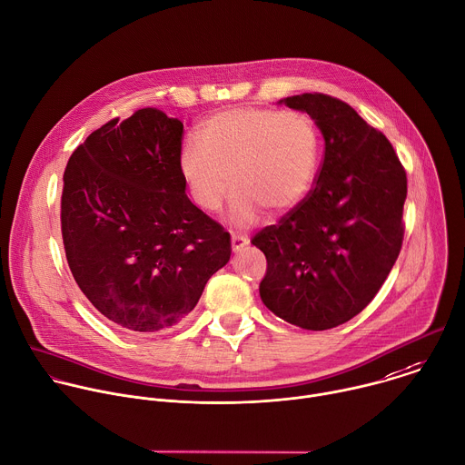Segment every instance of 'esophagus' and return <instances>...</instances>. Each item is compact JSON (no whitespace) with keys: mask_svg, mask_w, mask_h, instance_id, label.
I'll return each instance as SVG.
<instances>
[{"mask_svg":"<svg viewBox=\"0 0 465 465\" xmlns=\"http://www.w3.org/2000/svg\"><path fill=\"white\" fill-rule=\"evenodd\" d=\"M250 241H248V237H244V235H237V233H232V250L237 253V252H241L246 244H248Z\"/></svg>","mask_w":465,"mask_h":465,"instance_id":"34e87169","label":"esophagus"}]
</instances>
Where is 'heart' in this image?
<instances>
[{"label":"heart","instance_id":"b5f03b06","mask_svg":"<svg viewBox=\"0 0 465 465\" xmlns=\"http://www.w3.org/2000/svg\"><path fill=\"white\" fill-rule=\"evenodd\" d=\"M201 142L188 138L179 154V172L199 208L215 213L235 190V223L257 221L262 208L273 215L293 210L311 190L320 136L302 113L233 107L206 118Z\"/></svg>","mask_w":465,"mask_h":465}]
</instances>
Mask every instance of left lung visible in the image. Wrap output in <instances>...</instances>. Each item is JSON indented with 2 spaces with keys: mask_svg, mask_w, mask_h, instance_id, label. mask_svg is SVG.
<instances>
[{
  "mask_svg": "<svg viewBox=\"0 0 465 465\" xmlns=\"http://www.w3.org/2000/svg\"><path fill=\"white\" fill-rule=\"evenodd\" d=\"M325 138L314 190L253 239L266 255L259 293L277 318L327 331L358 316L392 270L403 241L407 175L387 136L322 93L279 100Z\"/></svg>",
  "mask_w": 465,
  "mask_h": 465,
  "instance_id": "1",
  "label": "left lung"
}]
</instances>
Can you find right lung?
<instances>
[{
  "instance_id": "obj_1",
  "label": "right lung",
  "mask_w": 465,
  "mask_h": 465,
  "mask_svg": "<svg viewBox=\"0 0 465 465\" xmlns=\"http://www.w3.org/2000/svg\"><path fill=\"white\" fill-rule=\"evenodd\" d=\"M184 124L154 107L93 131L67 163L62 237L96 311L131 334L179 325L232 255L230 233L186 195Z\"/></svg>"
}]
</instances>
